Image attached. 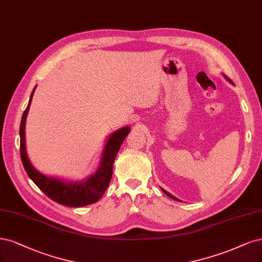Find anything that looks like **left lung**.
I'll return each mask as SVG.
<instances>
[{
    "label": "left lung",
    "mask_w": 262,
    "mask_h": 262,
    "mask_svg": "<svg viewBox=\"0 0 262 262\" xmlns=\"http://www.w3.org/2000/svg\"><path fill=\"white\" fill-rule=\"evenodd\" d=\"M225 78H227V79H228V80H229V81H230V82H232V81H231V80H230V79H229V78H228V77H225ZM162 191H164V193H165V194H166V195H167V196H169V197H170V198H172V200H176V201H178V200H177V198H176V197H174V196H172V195H171V194H170V193H168V192H166V191H165V189H162Z\"/></svg>",
    "instance_id": "1"
}]
</instances>
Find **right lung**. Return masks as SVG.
Listing matches in <instances>:
<instances>
[{
  "label": "right lung",
  "mask_w": 262,
  "mask_h": 262,
  "mask_svg": "<svg viewBox=\"0 0 262 262\" xmlns=\"http://www.w3.org/2000/svg\"><path fill=\"white\" fill-rule=\"evenodd\" d=\"M33 92L34 90L31 93L29 104L23 114L19 130L20 157L27 174L29 176V178L35 183V185H37L45 195L49 196L51 200L58 204L68 207H82L96 203L102 197L108 185H110L113 177L114 160L117 154H118L121 144L123 143L125 137L129 134L130 128H122L121 130L115 132L112 135L111 139L108 140L106 144L100 168L96 171V173L93 174L92 177H90L86 181L78 183H65L60 181V180L45 177L32 167L30 160L28 159V156H27L25 145V123L27 114H28L30 103L32 100Z\"/></svg>",
  "instance_id": "right-lung-1"
}]
</instances>
